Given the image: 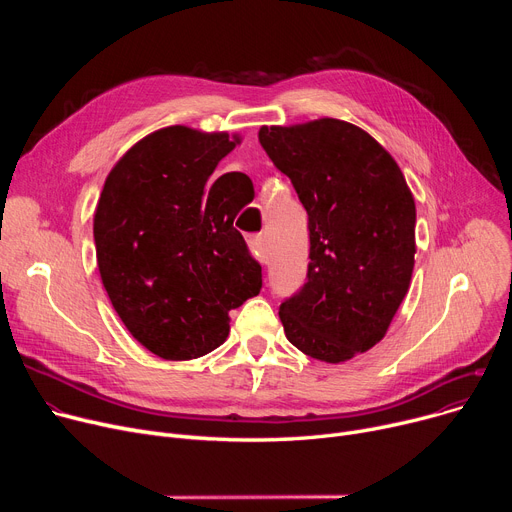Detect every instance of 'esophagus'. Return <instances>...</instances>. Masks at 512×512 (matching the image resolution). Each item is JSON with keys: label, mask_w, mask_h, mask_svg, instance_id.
I'll return each instance as SVG.
<instances>
[{"label": "esophagus", "mask_w": 512, "mask_h": 512, "mask_svg": "<svg viewBox=\"0 0 512 512\" xmlns=\"http://www.w3.org/2000/svg\"><path fill=\"white\" fill-rule=\"evenodd\" d=\"M249 247H251V251L259 257V261H263V263H267L265 259V242H263V234H255V236H251V240H249Z\"/></svg>", "instance_id": "34e87169"}]
</instances>
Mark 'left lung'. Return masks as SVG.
Wrapping results in <instances>:
<instances>
[{"instance_id": "1", "label": "left lung", "mask_w": 512, "mask_h": 512, "mask_svg": "<svg viewBox=\"0 0 512 512\" xmlns=\"http://www.w3.org/2000/svg\"><path fill=\"white\" fill-rule=\"evenodd\" d=\"M259 143L309 215L305 286L280 305L286 338L342 363L378 344L415 267V199L394 157L363 128L334 118L261 126Z\"/></svg>"}]
</instances>
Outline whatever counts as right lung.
I'll return each instance as SVG.
<instances>
[{"mask_svg": "<svg viewBox=\"0 0 512 512\" xmlns=\"http://www.w3.org/2000/svg\"><path fill=\"white\" fill-rule=\"evenodd\" d=\"M238 134L159 128L107 174L95 207L97 267L126 330L147 351L191 361L224 344L230 311L261 290V265L232 226L247 203L207 180Z\"/></svg>", "mask_w": 512, "mask_h": 512, "instance_id": "1", "label": "right lung"}]
</instances>
